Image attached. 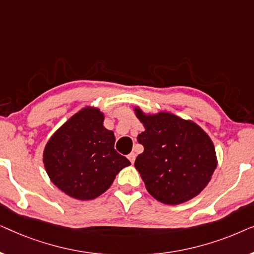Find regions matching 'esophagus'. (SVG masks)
<instances>
[{
    "instance_id": "esophagus-1",
    "label": "esophagus",
    "mask_w": 254,
    "mask_h": 254,
    "mask_svg": "<svg viewBox=\"0 0 254 254\" xmlns=\"http://www.w3.org/2000/svg\"><path fill=\"white\" fill-rule=\"evenodd\" d=\"M135 157H136V155H135L134 152H130V154L128 155V159H129L131 164H134V162H135Z\"/></svg>"
}]
</instances>
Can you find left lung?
I'll use <instances>...</instances> for the list:
<instances>
[{"label":"left lung","instance_id":"1","mask_svg":"<svg viewBox=\"0 0 254 254\" xmlns=\"http://www.w3.org/2000/svg\"><path fill=\"white\" fill-rule=\"evenodd\" d=\"M134 111L145 128L137 135L144 150L134 165L150 195L162 203L180 204L200 194L217 166L208 134L194 121L172 113Z\"/></svg>","mask_w":254,"mask_h":254}]
</instances>
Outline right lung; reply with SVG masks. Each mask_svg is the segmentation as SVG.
Wrapping results in <instances>:
<instances>
[{"label": "right lung", "instance_id": "1", "mask_svg": "<svg viewBox=\"0 0 254 254\" xmlns=\"http://www.w3.org/2000/svg\"><path fill=\"white\" fill-rule=\"evenodd\" d=\"M104 113L86 106L48 140L44 165L52 183L67 195L92 200L106 192L130 162L114 149L116 137L104 127Z\"/></svg>", "mask_w": 254, "mask_h": 254}]
</instances>
